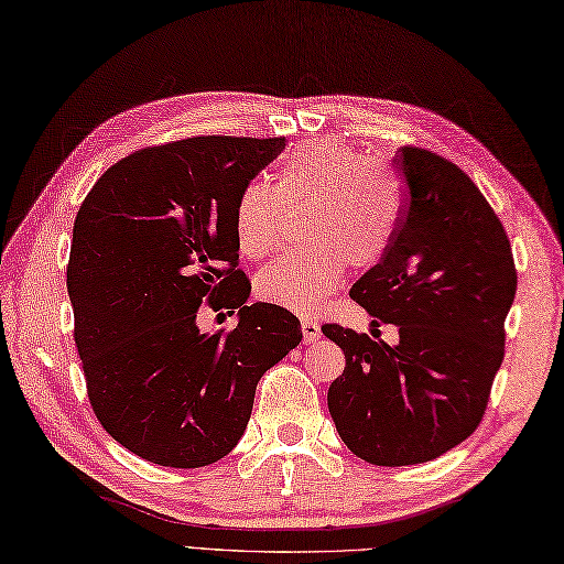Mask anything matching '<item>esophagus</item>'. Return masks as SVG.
<instances>
[{"mask_svg":"<svg viewBox=\"0 0 564 564\" xmlns=\"http://www.w3.org/2000/svg\"><path fill=\"white\" fill-rule=\"evenodd\" d=\"M301 333H304V345H313L321 339V325L313 318H301Z\"/></svg>","mask_w":564,"mask_h":564,"instance_id":"1","label":"esophagus"}]
</instances>
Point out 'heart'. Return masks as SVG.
I'll use <instances>...</instances> for the list:
<instances>
[{
    "label": "heart",
    "instance_id": "obj_1",
    "mask_svg": "<svg viewBox=\"0 0 564 564\" xmlns=\"http://www.w3.org/2000/svg\"><path fill=\"white\" fill-rule=\"evenodd\" d=\"M284 203L311 205L306 249L290 251L256 274V292L270 304L299 313L318 308L345 280L347 265L380 263L402 219V188L373 160L347 145L318 141L282 164L278 188L263 182L243 186L235 208L239 249L263 258L282 241Z\"/></svg>",
    "mask_w": 564,
    "mask_h": 564
}]
</instances>
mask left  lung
Listing matches in <instances>:
<instances>
[{"mask_svg": "<svg viewBox=\"0 0 564 564\" xmlns=\"http://www.w3.org/2000/svg\"><path fill=\"white\" fill-rule=\"evenodd\" d=\"M394 162L406 186L400 229L349 294L373 315L370 333L394 325L400 341L323 325L347 359L329 416L376 466L431 462L476 431L517 292L510 239L471 178L423 148H400Z\"/></svg>", "mask_w": 564, "mask_h": 564, "instance_id": "8db88e82", "label": "left lung"}]
</instances>
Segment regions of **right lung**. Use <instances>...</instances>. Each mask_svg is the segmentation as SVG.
I'll list each match as a JSON object with an SVG mask.
<instances>
[{
	"instance_id": "1",
	"label": "right lung",
	"mask_w": 564,
	"mask_h": 564,
	"mask_svg": "<svg viewBox=\"0 0 564 564\" xmlns=\"http://www.w3.org/2000/svg\"><path fill=\"white\" fill-rule=\"evenodd\" d=\"M284 139L198 135L112 164L76 215L66 290L88 400L133 455L172 469L227 457L258 380L299 341L282 306L246 304L235 208ZM223 264H229L227 271ZM205 300L238 325L203 334Z\"/></svg>"
}]
</instances>
